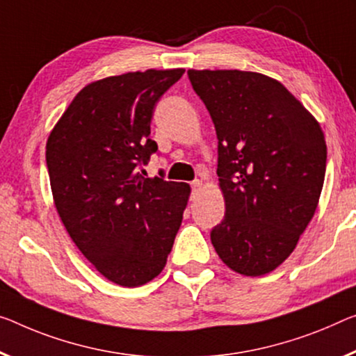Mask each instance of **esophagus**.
<instances>
[{
    "label": "esophagus",
    "mask_w": 356,
    "mask_h": 356,
    "mask_svg": "<svg viewBox=\"0 0 356 356\" xmlns=\"http://www.w3.org/2000/svg\"><path fill=\"white\" fill-rule=\"evenodd\" d=\"M191 188H193V194H197V191L202 188V181L200 179H194L193 183H191Z\"/></svg>",
    "instance_id": "obj_1"
}]
</instances>
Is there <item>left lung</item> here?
<instances>
[{
  "instance_id": "obj_1",
  "label": "left lung",
  "mask_w": 356,
  "mask_h": 356,
  "mask_svg": "<svg viewBox=\"0 0 356 356\" xmlns=\"http://www.w3.org/2000/svg\"><path fill=\"white\" fill-rule=\"evenodd\" d=\"M188 76L218 136L226 215L211 229V243L232 270L264 275L293 253L318 205L323 132L269 76L238 70H189Z\"/></svg>"
}]
</instances>
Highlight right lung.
<instances>
[{
    "mask_svg": "<svg viewBox=\"0 0 356 356\" xmlns=\"http://www.w3.org/2000/svg\"><path fill=\"white\" fill-rule=\"evenodd\" d=\"M183 68L146 70L86 86L49 135L46 162L54 202L70 237L116 285L141 286L165 267L189 184L146 178L157 143L156 103Z\"/></svg>",
    "mask_w": 356,
    "mask_h": 356,
    "instance_id": "1",
    "label": "right lung"
}]
</instances>
